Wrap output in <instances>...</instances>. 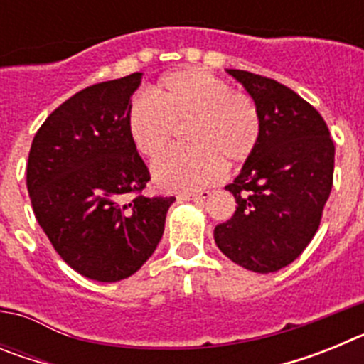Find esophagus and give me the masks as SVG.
<instances>
[{
    "label": "esophagus",
    "mask_w": 364,
    "mask_h": 364,
    "mask_svg": "<svg viewBox=\"0 0 364 364\" xmlns=\"http://www.w3.org/2000/svg\"><path fill=\"white\" fill-rule=\"evenodd\" d=\"M211 193L210 191H200V193H189V195H182V198L186 200H195V202H202L205 198H210Z\"/></svg>",
    "instance_id": "obj_1"
}]
</instances>
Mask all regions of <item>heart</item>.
I'll use <instances>...</instances> for the list:
<instances>
[{"mask_svg":"<svg viewBox=\"0 0 364 364\" xmlns=\"http://www.w3.org/2000/svg\"><path fill=\"white\" fill-rule=\"evenodd\" d=\"M153 98L136 96L125 125L131 142L144 156L169 144L176 125H188L191 146L173 147L153 162V178L167 191H197L224 176L226 162H246L260 142L262 122L255 100L233 91L228 82L200 69L166 74Z\"/></svg>","mask_w":364,"mask_h":364,"instance_id":"1","label":"heart"}]
</instances>
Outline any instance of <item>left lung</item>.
I'll return each instance as SVG.
<instances>
[{
	"label": "left lung",
	"mask_w": 364,
	"mask_h": 364,
	"mask_svg": "<svg viewBox=\"0 0 364 364\" xmlns=\"http://www.w3.org/2000/svg\"><path fill=\"white\" fill-rule=\"evenodd\" d=\"M255 100L262 133L233 184L230 220L215 242L235 264L257 273L291 264L319 230L333 184L336 146L319 111L272 78L228 69Z\"/></svg>",
	"instance_id": "8db88e82"
}]
</instances>
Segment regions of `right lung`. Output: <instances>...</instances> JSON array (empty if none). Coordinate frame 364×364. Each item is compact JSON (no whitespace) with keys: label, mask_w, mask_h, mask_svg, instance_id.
<instances>
[{"label":"right lung","mask_w":364,"mask_h":364,"mask_svg":"<svg viewBox=\"0 0 364 364\" xmlns=\"http://www.w3.org/2000/svg\"><path fill=\"white\" fill-rule=\"evenodd\" d=\"M140 78L133 73L73 95L41 124L28 151L38 224L58 255L92 281L117 282L142 268L175 200L142 195L151 175L125 125Z\"/></svg>","instance_id":"1"}]
</instances>
